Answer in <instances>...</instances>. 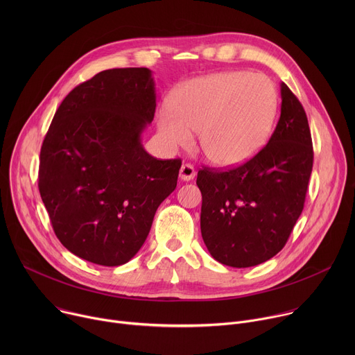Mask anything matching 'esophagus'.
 Wrapping results in <instances>:
<instances>
[{"label":"esophagus","instance_id":"esophagus-1","mask_svg":"<svg viewBox=\"0 0 355 355\" xmlns=\"http://www.w3.org/2000/svg\"><path fill=\"white\" fill-rule=\"evenodd\" d=\"M195 174H196V171L191 164H182L181 168H180V178L184 180V181L193 180Z\"/></svg>","mask_w":355,"mask_h":355}]
</instances>
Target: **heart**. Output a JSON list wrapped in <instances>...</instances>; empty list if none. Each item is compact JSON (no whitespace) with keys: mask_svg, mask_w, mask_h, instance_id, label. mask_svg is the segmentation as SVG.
Instances as JSON below:
<instances>
[{"mask_svg":"<svg viewBox=\"0 0 355 355\" xmlns=\"http://www.w3.org/2000/svg\"><path fill=\"white\" fill-rule=\"evenodd\" d=\"M277 107V89L267 76L223 71L182 84L171 96V112L160 111L157 128L171 148L189 146L191 132H199L209 162L237 166L267 143Z\"/></svg>","mask_w":355,"mask_h":355,"instance_id":"1","label":"heart"}]
</instances>
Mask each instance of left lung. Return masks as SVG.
<instances>
[{
  "instance_id": "8db88e82",
  "label": "left lung",
  "mask_w": 355,
  "mask_h": 355,
  "mask_svg": "<svg viewBox=\"0 0 355 355\" xmlns=\"http://www.w3.org/2000/svg\"><path fill=\"white\" fill-rule=\"evenodd\" d=\"M281 98L277 128L254 157L229 170L198 171L202 239L229 267H254L278 254L305 205L313 167L311 129L285 83Z\"/></svg>"
}]
</instances>
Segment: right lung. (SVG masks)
Segmentation results:
<instances>
[{
  "instance_id": "right-lung-1",
  "label": "right lung",
  "mask_w": 355,
  "mask_h": 355,
  "mask_svg": "<svg viewBox=\"0 0 355 355\" xmlns=\"http://www.w3.org/2000/svg\"><path fill=\"white\" fill-rule=\"evenodd\" d=\"M155 112L146 67L101 71L56 111L37 185L58 239L77 257L105 267L128 263L175 189L181 159L157 160L140 141Z\"/></svg>"
}]
</instances>
